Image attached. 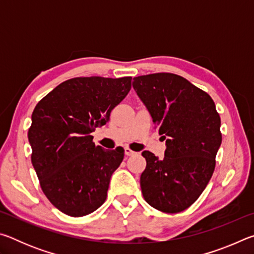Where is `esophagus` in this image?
Listing matches in <instances>:
<instances>
[{
	"label": "esophagus",
	"instance_id": "obj_1",
	"mask_svg": "<svg viewBox=\"0 0 254 254\" xmlns=\"http://www.w3.org/2000/svg\"><path fill=\"white\" fill-rule=\"evenodd\" d=\"M124 153H126L127 156H132V154H134L135 152L133 151V150H131L130 148H126L124 149Z\"/></svg>",
	"mask_w": 254,
	"mask_h": 254
}]
</instances>
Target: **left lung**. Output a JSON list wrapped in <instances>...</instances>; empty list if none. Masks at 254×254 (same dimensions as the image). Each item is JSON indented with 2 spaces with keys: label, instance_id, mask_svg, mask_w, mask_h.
I'll return each instance as SVG.
<instances>
[{
  "label": "left lung",
  "instance_id": "left-lung-1",
  "mask_svg": "<svg viewBox=\"0 0 254 254\" xmlns=\"http://www.w3.org/2000/svg\"><path fill=\"white\" fill-rule=\"evenodd\" d=\"M159 134L165 158L143 151L147 167L140 177L145 201L163 213H179L194 204L207 186L222 143L215 103L182 76L158 72L133 78Z\"/></svg>",
  "mask_w": 254,
  "mask_h": 254
}]
</instances>
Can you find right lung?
<instances>
[{"instance_id":"1","label":"right lung","mask_w":254,"mask_h":254,"mask_svg":"<svg viewBox=\"0 0 254 254\" xmlns=\"http://www.w3.org/2000/svg\"><path fill=\"white\" fill-rule=\"evenodd\" d=\"M132 77H76L59 84L34 107L28 139L40 186L56 208L72 217L104 203L124 149L105 150L91 133L131 89Z\"/></svg>"}]
</instances>
